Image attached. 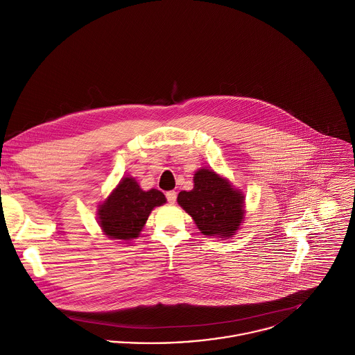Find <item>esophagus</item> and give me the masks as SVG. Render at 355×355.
<instances>
[{"label":"esophagus","mask_w":355,"mask_h":355,"mask_svg":"<svg viewBox=\"0 0 355 355\" xmlns=\"http://www.w3.org/2000/svg\"><path fill=\"white\" fill-rule=\"evenodd\" d=\"M165 196H166V200H168L169 204H175V201H176V191H173V190L168 191Z\"/></svg>","instance_id":"obj_1"}]
</instances>
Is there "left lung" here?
<instances>
[{
    "instance_id": "1",
    "label": "left lung",
    "mask_w": 355,
    "mask_h": 355,
    "mask_svg": "<svg viewBox=\"0 0 355 355\" xmlns=\"http://www.w3.org/2000/svg\"><path fill=\"white\" fill-rule=\"evenodd\" d=\"M193 180V190L180 191L178 204L193 218L202 234L233 237L244 220V194L208 168L198 169Z\"/></svg>"
}]
</instances>
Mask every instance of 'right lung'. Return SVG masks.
I'll return each mask as SVG.
<instances>
[{
	"label": "right lung",
	"instance_id": "obj_1",
	"mask_svg": "<svg viewBox=\"0 0 355 355\" xmlns=\"http://www.w3.org/2000/svg\"><path fill=\"white\" fill-rule=\"evenodd\" d=\"M166 202L157 189L144 191L135 178L126 176L98 205V225L112 240L130 241L139 237L151 211Z\"/></svg>",
	"mask_w": 355,
	"mask_h": 355
}]
</instances>
